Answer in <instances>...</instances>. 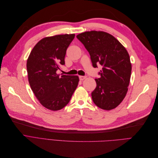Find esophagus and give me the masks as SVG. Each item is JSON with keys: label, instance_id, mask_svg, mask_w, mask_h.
Here are the masks:
<instances>
[{"label": "esophagus", "instance_id": "esophagus-1", "mask_svg": "<svg viewBox=\"0 0 158 158\" xmlns=\"http://www.w3.org/2000/svg\"><path fill=\"white\" fill-rule=\"evenodd\" d=\"M85 78H86V76H79V78L80 80H84Z\"/></svg>", "mask_w": 158, "mask_h": 158}]
</instances>
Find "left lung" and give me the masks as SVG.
Segmentation results:
<instances>
[{
    "mask_svg": "<svg viewBox=\"0 0 158 158\" xmlns=\"http://www.w3.org/2000/svg\"><path fill=\"white\" fill-rule=\"evenodd\" d=\"M76 37L89 52L94 68L101 64L99 78L92 98L96 106L104 110L113 109L125 98L130 83L132 64L125 47L115 37L102 31L81 33Z\"/></svg>",
    "mask_w": 158,
    "mask_h": 158,
    "instance_id": "left-lung-1",
    "label": "left lung"
}]
</instances>
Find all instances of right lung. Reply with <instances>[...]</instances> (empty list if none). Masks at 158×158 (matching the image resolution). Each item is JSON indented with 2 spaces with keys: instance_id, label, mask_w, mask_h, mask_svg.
<instances>
[{
  "instance_id": "obj_1",
  "label": "right lung",
  "mask_w": 158,
  "mask_h": 158,
  "mask_svg": "<svg viewBox=\"0 0 158 158\" xmlns=\"http://www.w3.org/2000/svg\"><path fill=\"white\" fill-rule=\"evenodd\" d=\"M75 34L43 38L33 47L27 60L30 87L40 103L51 111L64 107L78 86V76L56 74L64 65L66 49Z\"/></svg>"
}]
</instances>
